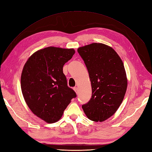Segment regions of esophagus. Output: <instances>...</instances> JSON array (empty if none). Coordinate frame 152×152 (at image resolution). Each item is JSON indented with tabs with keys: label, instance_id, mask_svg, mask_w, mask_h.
Here are the masks:
<instances>
[{
	"label": "esophagus",
	"instance_id": "1",
	"mask_svg": "<svg viewBox=\"0 0 152 152\" xmlns=\"http://www.w3.org/2000/svg\"><path fill=\"white\" fill-rule=\"evenodd\" d=\"M73 90H74V91H75V93H76L77 94H78V91H79V89H78V88H77V87H75V88H73Z\"/></svg>",
	"mask_w": 152,
	"mask_h": 152
}]
</instances>
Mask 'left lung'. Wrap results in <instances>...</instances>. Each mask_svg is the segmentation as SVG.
I'll use <instances>...</instances> for the list:
<instances>
[{"instance_id": "obj_1", "label": "left lung", "mask_w": 152, "mask_h": 152, "mask_svg": "<svg viewBox=\"0 0 152 152\" xmlns=\"http://www.w3.org/2000/svg\"><path fill=\"white\" fill-rule=\"evenodd\" d=\"M90 77L91 98L82 108L89 119L103 122L116 112L127 89V77L123 62L112 47L92 43L80 47Z\"/></svg>"}]
</instances>
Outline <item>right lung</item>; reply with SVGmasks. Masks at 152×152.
<instances>
[{
    "instance_id": "1",
    "label": "right lung",
    "mask_w": 152,
    "mask_h": 152,
    "mask_svg": "<svg viewBox=\"0 0 152 152\" xmlns=\"http://www.w3.org/2000/svg\"><path fill=\"white\" fill-rule=\"evenodd\" d=\"M75 53L73 49L48 47L29 57L21 74V90L35 115L48 123L61 119L75 92L68 86L63 66Z\"/></svg>"
}]
</instances>
